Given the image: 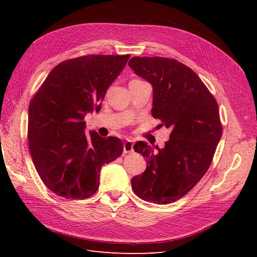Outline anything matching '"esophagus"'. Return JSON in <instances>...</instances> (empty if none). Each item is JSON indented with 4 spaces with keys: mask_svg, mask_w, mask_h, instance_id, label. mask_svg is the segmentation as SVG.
Listing matches in <instances>:
<instances>
[{
    "mask_svg": "<svg viewBox=\"0 0 257 257\" xmlns=\"http://www.w3.org/2000/svg\"><path fill=\"white\" fill-rule=\"evenodd\" d=\"M134 152V144L132 141H127L123 145V153H133Z\"/></svg>",
    "mask_w": 257,
    "mask_h": 257,
    "instance_id": "1",
    "label": "esophagus"
}]
</instances>
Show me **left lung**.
I'll return each instance as SVG.
<instances>
[{
  "label": "left lung",
  "instance_id": "1",
  "mask_svg": "<svg viewBox=\"0 0 257 257\" xmlns=\"http://www.w3.org/2000/svg\"><path fill=\"white\" fill-rule=\"evenodd\" d=\"M128 66L152 84L151 113L161 126L172 130L163 149L135 144L147 168L132 179V188L143 200L172 204L188 194L211 164L222 136L219 106L197 74L177 60L134 57Z\"/></svg>",
  "mask_w": 257,
  "mask_h": 257
}]
</instances>
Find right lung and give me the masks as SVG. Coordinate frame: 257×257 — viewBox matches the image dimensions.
I'll list each match as a JSON object with an SVG mask.
<instances>
[{
  "instance_id": "obj_1",
  "label": "right lung",
  "mask_w": 257,
  "mask_h": 257,
  "mask_svg": "<svg viewBox=\"0 0 257 257\" xmlns=\"http://www.w3.org/2000/svg\"><path fill=\"white\" fill-rule=\"evenodd\" d=\"M130 54L82 56L61 62L31 99L28 118L30 153L42 181L57 195L84 199L94 194L99 172L123 152L116 137L84 133V116L99 111L107 89Z\"/></svg>"
}]
</instances>
